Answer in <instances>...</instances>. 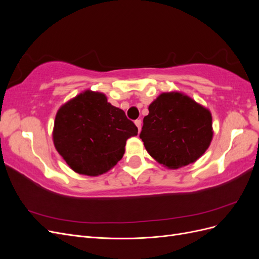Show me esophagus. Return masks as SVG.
Returning <instances> with one entry per match:
<instances>
[{
    "instance_id": "esophagus-1",
    "label": "esophagus",
    "mask_w": 259,
    "mask_h": 259,
    "mask_svg": "<svg viewBox=\"0 0 259 259\" xmlns=\"http://www.w3.org/2000/svg\"><path fill=\"white\" fill-rule=\"evenodd\" d=\"M135 124H136L138 131H140V128H142V120H136Z\"/></svg>"
}]
</instances>
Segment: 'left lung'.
<instances>
[{
    "label": "left lung",
    "instance_id": "8db88e82",
    "mask_svg": "<svg viewBox=\"0 0 259 259\" xmlns=\"http://www.w3.org/2000/svg\"><path fill=\"white\" fill-rule=\"evenodd\" d=\"M148 109L139 137L156 162L176 169L206 151L213 138L208 109L178 92L161 94Z\"/></svg>",
    "mask_w": 259,
    "mask_h": 259
}]
</instances>
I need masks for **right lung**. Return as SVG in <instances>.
<instances>
[{
	"label": "right lung",
	"instance_id": "obj_1",
	"mask_svg": "<svg viewBox=\"0 0 259 259\" xmlns=\"http://www.w3.org/2000/svg\"><path fill=\"white\" fill-rule=\"evenodd\" d=\"M137 133L136 125L103 93L85 91L59 108L53 140L74 171L98 176L122 159L126 140Z\"/></svg>",
	"mask_w": 259,
	"mask_h": 259
}]
</instances>
